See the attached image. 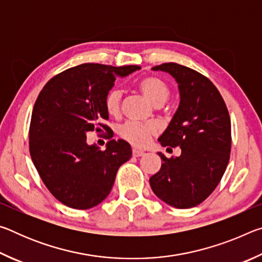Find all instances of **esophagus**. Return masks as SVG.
I'll use <instances>...</instances> for the list:
<instances>
[{
	"label": "esophagus",
	"instance_id": "obj_1",
	"mask_svg": "<svg viewBox=\"0 0 262 262\" xmlns=\"http://www.w3.org/2000/svg\"><path fill=\"white\" fill-rule=\"evenodd\" d=\"M144 155V151H142L140 149H133V156L134 157H141Z\"/></svg>",
	"mask_w": 262,
	"mask_h": 262
}]
</instances>
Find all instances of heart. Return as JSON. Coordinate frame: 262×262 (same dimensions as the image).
Segmentation results:
<instances>
[{"instance_id":"1","label":"heart","mask_w":262,"mask_h":262,"mask_svg":"<svg viewBox=\"0 0 262 262\" xmlns=\"http://www.w3.org/2000/svg\"><path fill=\"white\" fill-rule=\"evenodd\" d=\"M137 88L155 106L163 105L170 97V90L166 84L161 78L155 76L141 78L137 83ZM120 103L121 91L115 88L111 89L105 97V108L107 113L117 115L120 111ZM154 132V126L148 125V123L129 121L120 128V136L135 147H143L151 139Z\"/></svg>"}]
</instances>
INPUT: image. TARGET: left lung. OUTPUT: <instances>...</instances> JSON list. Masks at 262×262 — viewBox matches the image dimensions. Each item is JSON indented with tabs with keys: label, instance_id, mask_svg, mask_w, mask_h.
Instances as JSON below:
<instances>
[{
	"label": "left lung",
	"instance_id": "8db88e82",
	"mask_svg": "<svg viewBox=\"0 0 262 262\" xmlns=\"http://www.w3.org/2000/svg\"><path fill=\"white\" fill-rule=\"evenodd\" d=\"M152 70L170 74L178 84L179 106L158 137L163 147H180L179 157L163 159L150 177L152 192L168 206L186 209L200 205L223 177L231 151V121L216 86L206 76L173 62Z\"/></svg>",
	"mask_w": 262,
	"mask_h": 262
}]
</instances>
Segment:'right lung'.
Instances as JSON below:
<instances>
[{
    "label": "right lung",
    "instance_id": "obj_1",
    "mask_svg": "<svg viewBox=\"0 0 262 262\" xmlns=\"http://www.w3.org/2000/svg\"><path fill=\"white\" fill-rule=\"evenodd\" d=\"M140 66L84 63L48 81L39 94L30 125V154L48 190L63 205L90 209L110 194L117 172L132 157L123 140H111L106 149L89 144V132L108 129L105 97L117 77Z\"/></svg>",
    "mask_w": 262,
    "mask_h": 262
}]
</instances>
